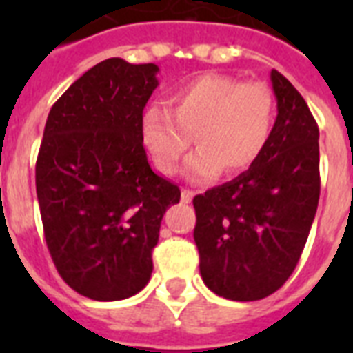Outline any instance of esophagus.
Instances as JSON below:
<instances>
[{
    "instance_id": "esophagus-1",
    "label": "esophagus",
    "mask_w": 353,
    "mask_h": 353,
    "mask_svg": "<svg viewBox=\"0 0 353 353\" xmlns=\"http://www.w3.org/2000/svg\"><path fill=\"white\" fill-rule=\"evenodd\" d=\"M194 198V192L192 190H187V188H183L181 190V201L183 203H190Z\"/></svg>"
}]
</instances>
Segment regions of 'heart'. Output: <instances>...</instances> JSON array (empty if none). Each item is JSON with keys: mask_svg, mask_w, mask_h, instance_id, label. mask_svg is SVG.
Wrapping results in <instances>:
<instances>
[{"mask_svg": "<svg viewBox=\"0 0 353 353\" xmlns=\"http://www.w3.org/2000/svg\"><path fill=\"white\" fill-rule=\"evenodd\" d=\"M170 110L150 106L141 119L144 150L161 174H176L190 143L198 144L185 174L207 181L221 170L234 176L258 161L273 132V93L262 82H240L220 73L176 85Z\"/></svg>", "mask_w": 353, "mask_h": 353, "instance_id": "b5f03b06", "label": "heart"}]
</instances>
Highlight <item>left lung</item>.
Segmentation results:
<instances>
[{
	"mask_svg": "<svg viewBox=\"0 0 353 353\" xmlns=\"http://www.w3.org/2000/svg\"><path fill=\"white\" fill-rule=\"evenodd\" d=\"M276 121L263 154L194 198L199 273L229 301L265 299L291 276L317 212L319 126L284 74L271 71Z\"/></svg>",
	"mask_w": 353,
	"mask_h": 353,
	"instance_id": "obj_1",
	"label": "left lung"
}]
</instances>
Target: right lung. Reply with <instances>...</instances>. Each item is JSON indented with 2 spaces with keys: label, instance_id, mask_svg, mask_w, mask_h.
Returning <instances> with one entry per match:
<instances>
[{
  "label": "right lung",
  "instance_id": "obj_1",
  "mask_svg": "<svg viewBox=\"0 0 353 353\" xmlns=\"http://www.w3.org/2000/svg\"><path fill=\"white\" fill-rule=\"evenodd\" d=\"M155 63L108 58L69 85L43 130L36 194L47 249L63 282L93 301H122L152 276L161 220L181 190L157 176L141 119Z\"/></svg>",
  "mask_w": 353,
  "mask_h": 353
}]
</instances>
